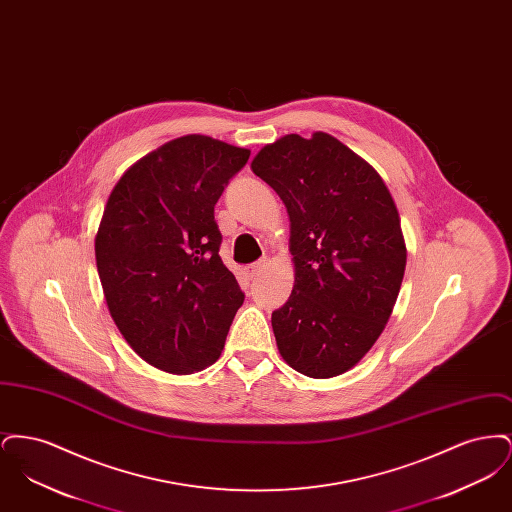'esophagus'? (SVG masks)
Listing matches in <instances>:
<instances>
[{
	"label": "esophagus",
	"mask_w": 512,
	"mask_h": 512,
	"mask_svg": "<svg viewBox=\"0 0 512 512\" xmlns=\"http://www.w3.org/2000/svg\"><path fill=\"white\" fill-rule=\"evenodd\" d=\"M267 268V259H261V261H257V263H253V265H249V267L245 268V274H247V278H257L263 270Z\"/></svg>",
	"instance_id": "esophagus-1"
}]
</instances>
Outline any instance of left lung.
Listing matches in <instances>:
<instances>
[{"mask_svg": "<svg viewBox=\"0 0 512 512\" xmlns=\"http://www.w3.org/2000/svg\"><path fill=\"white\" fill-rule=\"evenodd\" d=\"M251 171L290 215V299L272 313L284 361L309 378L357 365L380 338L399 295L407 247L388 186L326 132L263 147Z\"/></svg>", "mask_w": 512, "mask_h": 512, "instance_id": "8db88e82", "label": "left lung"}]
</instances>
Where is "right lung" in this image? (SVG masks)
<instances>
[{
    "instance_id": "add662e5",
    "label": "right lung",
    "mask_w": 512,
    "mask_h": 512,
    "mask_svg": "<svg viewBox=\"0 0 512 512\" xmlns=\"http://www.w3.org/2000/svg\"><path fill=\"white\" fill-rule=\"evenodd\" d=\"M249 149L190 134L147 153L107 199L96 263L109 313L151 366L194 374L224 349L244 303L224 267L215 205Z\"/></svg>"
}]
</instances>
